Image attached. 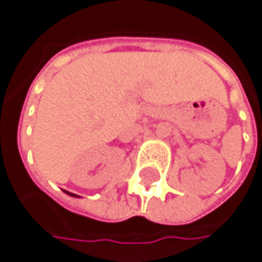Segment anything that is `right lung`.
I'll return each instance as SVG.
<instances>
[{
  "label": "right lung",
  "mask_w": 262,
  "mask_h": 262,
  "mask_svg": "<svg viewBox=\"0 0 262 262\" xmlns=\"http://www.w3.org/2000/svg\"><path fill=\"white\" fill-rule=\"evenodd\" d=\"M69 194H71V196H76V194H72V193H69Z\"/></svg>",
  "instance_id": "add662e5"
}]
</instances>
